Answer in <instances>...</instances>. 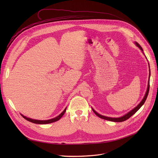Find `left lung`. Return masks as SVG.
I'll use <instances>...</instances> for the list:
<instances>
[{"mask_svg":"<svg viewBox=\"0 0 158 158\" xmlns=\"http://www.w3.org/2000/svg\"><path fill=\"white\" fill-rule=\"evenodd\" d=\"M135 44H136V45L138 47H139V48H140L141 51H142V52L143 51L142 48V47H141V46L139 45V44H138L137 42H135ZM149 72H150V69H149ZM150 76H151V73H149V79H148V86H147V92H146V93H145V95L143 98L142 99V101H141L140 103H139L136 107H135L134 109H132L131 111H130L129 113H127L125 115H123V116H122V117H119V118H111V117H105V116H103V115H101V114H98V113H97V112L92 108L93 111L95 113V114H96L97 116H98V117L99 118L104 119V120H106L111 121V122H123V121H125V120L129 119V118L131 117V116L133 115V114L140 108V107L143 105V104L145 103V101H146L147 97L148 94V92H149V87H150Z\"/></svg>","mask_w":158,"mask_h":158,"instance_id":"left-lung-1","label":"left lung"}]
</instances>
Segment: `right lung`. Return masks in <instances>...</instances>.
<instances>
[{"label":"right lung","instance_id":"obj_1","mask_svg":"<svg viewBox=\"0 0 158 158\" xmlns=\"http://www.w3.org/2000/svg\"><path fill=\"white\" fill-rule=\"evenodd\" d=\"M66 107L64 110V111L60 114L58 115L57 117L54 118H52V119H50V120H35V119H32V118H27L26 117H25V116H23V114H21V115L23 117V118H24L26 120H27V121L29 122H32V123H37V124H47V123H52V122H56L57 120H59L63 116V114H64L65 111H66Z\"/></svg>","mask_w":158,"mask_h":158}]
</instances>
